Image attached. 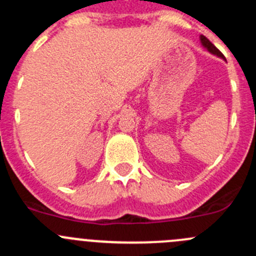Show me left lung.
<instances>
[{
  "label": "left lung",
  "instance_id": "8db88e82",
  "mask_svg": "<svg viewBox=\"0 0 256 256\" xmlns=\"http://www.w3.org/2000/svg\"><path fill=\"white\" fill-rule=\"evenodd\" d=\"M200 42H202V46H204V48H207L208 50H210V53H212V54H216V56H218V57L224 58V54H222L221 52H220L218 49L216 48V46H213V44L210 43V40H208V39L204 36V35H200Z\"/></svg>",
  "mask_w": 256,
  "mask_h": 256
}]
</instances>
